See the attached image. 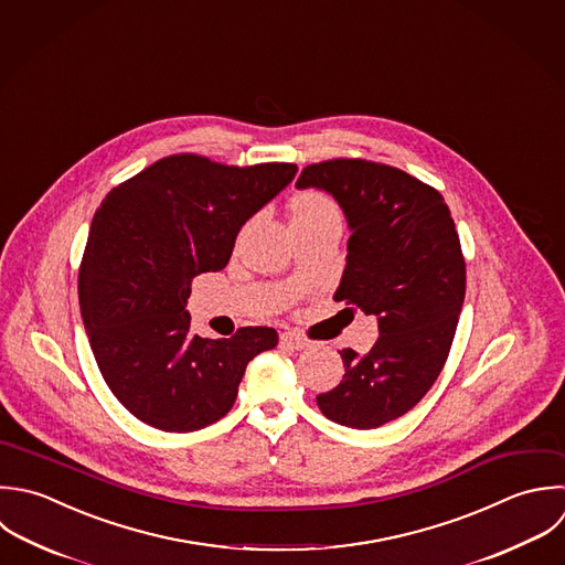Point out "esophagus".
<instances>
[{
	"label": "esophagus",
	"mask_w": 565,
	"mask_h": 565,
	"mask_svg": "<svg viewBox=\"0 0 565 565\" xmlns=\"http://www.w3.org/2000/svg\"><path fill=\"white\" fill-rule=\"evenodd\" d=\"M279 343H281V348H286V350H306V348H310V341L303 339V337H299V334H295V332H284L281 339H279Z\"/></svg>",
	"instance_id": "1"
}]
</instances>
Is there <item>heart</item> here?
Instances as JSON below:
<instances>
[{
    "mask_svg": "<svg viewBox=\"0 0 565 565\" xmlns=\"http://www.w3.org/2000/svg\"><path fill=\"white\" fill-rule=\"evenodd\" d=\"M326 222H341L339 206L326 193L303 191L292 202V228H308Z\"/></svg>",
    "mask_w": 565,
    "mask_h": 565,
    "instance_id": "heart-1",
    "label": "heart"
}]
</instances>
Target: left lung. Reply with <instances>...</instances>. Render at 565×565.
I'll list each match as a JSON object with an SVG mask.
<instances>
[{"mask_svg": "<svg viewBox=\"0 0 565 565\" xmlns=\"http://www.w3.org/2000/svg\"><path fill=\"white\" fill-rule=\"evenodd\" d=\"M299 189L328 191L348 217V264L334 301L379 319V341L341 350L343 381L317 396L321 414L376 429L407 414L440 376L467 290V264L445 198L403 169L334 158L308 164Z\"/></svg>", "mask_w": 565, "mask_h": 565, "instance_id": "8db88e82", "label": "left lung"}]
</instances>
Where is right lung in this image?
Masks as SVG:
<instances>
[{"label":"right lung","instance_id":"add662e5","mask_svg":"<svg viewBox=\"0 0 565 565\" xmlns=\"http://www.w3.org/2000/svg\"><path fill=\"white\" fill-rule=\"evenodd\" d=\"M297 164L228 167L198 153L156 160L96 211L78 303L96 365L118 403L160 431H198L235 403L246 365L279 341L273 328L231 339L191 334V281L222 270L239 228Z\"/></svg>","mask_w":565,"mask_h":565}]
</instances>
